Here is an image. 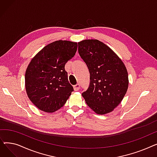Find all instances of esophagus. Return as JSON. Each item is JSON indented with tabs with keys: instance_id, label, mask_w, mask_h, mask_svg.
Returning <instances> with one entry per match:
<instances>
[{
	"instance_id": "1",
	"label": "esophagus",
	"mask_w": 157,
	"mask_h": 157,
	"mask_svg": "<svg viewBox=\"0 0 157 157\" xmlns=\"http://www.w3.org/2000/svg\"><path fill=\"white\" fill-rule=\"evenodd\" d=\"M74 90H75V91H78V90L79 89V88H80V85H79V84H76V85H74Z\"/></svg>"
}]
</instances>
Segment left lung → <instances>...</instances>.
I'll return each instance as SVG.
<instances>
[{
  "label": "left lung",
  "instance_id": "1",
  "mask_svg": "<svg viewBox=\"0 0 157 157\" xmlns=\"http://www.w3.org/2000/svg\"><path fill=\"white\" fill-rule=\"evenodd\" d=\"M78 53L90 72V85L82 96L97 114L111 112L127 91L128 78L124 63L109 47L97 39L78 43Z\"/></svg>",
  "mask_w": 157,
  "mask_h": 157
}]
</instances>
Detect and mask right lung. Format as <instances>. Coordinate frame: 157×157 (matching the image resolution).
<instances>
[{"instance_id": "add662e5", "label": "right lung", "mask_w": 157, "mask_h": 157, "mask_svg": "<svg viewBox=\"0 0 157 157\" xmlns=\"http://www.w3.org/2000/svg\"><path fill=\"white\" fill-rule=\"evenodd\" d=\"M77 43L56 40L48 44L32 59L25 72V88L38 109L53 113L60 109L72 92L65 65L75 55Z\"/></svg>"}]
</instances>
